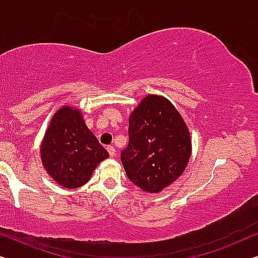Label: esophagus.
<instances>
[{
    "label": "esophagus",
    "instance_id": "esophagus-1",
    "mask_svg": "<svg viewBox=\"0 0 258 258\" xmlns=\"http://www.w3.org/2000/svg\"><path fill=\"white\" fill-rule=\"evenodd\" d=\"M107 152H109L111 157L116 156V148H114L113 146H109V147H107Z\"/></svg>",
    "mask_w": 258,
    "mask_h": 258
}]
</instances>
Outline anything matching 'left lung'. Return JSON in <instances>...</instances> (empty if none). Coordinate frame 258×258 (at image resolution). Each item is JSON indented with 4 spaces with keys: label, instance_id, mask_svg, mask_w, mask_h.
I'll return each mask as SVG.
<instances>
[{
    "label": "left lung",
    "instance_id": "left-lung-1",
    "mask_svg": "<svg viewBox=\"0 0 258 258\" xmlns=\"http://www.w3.org/2000/svg\"><path fill=\"white\" fill-rule=\"evenodd\" d=\"M128 122V146L120 155L126 175L142 191L161 192L189 163V128L169 99L152 94L141 99Z\"/></svg>",
    "mask_w": 258,
    "mask_h": 258
}]
</instances>
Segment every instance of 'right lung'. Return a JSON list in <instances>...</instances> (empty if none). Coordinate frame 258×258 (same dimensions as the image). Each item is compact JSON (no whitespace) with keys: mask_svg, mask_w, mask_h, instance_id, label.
Wrapping results in <instances>:
<instances>
[{"mask_svg":"<svg viewBox=\"0 0 258 258\" xmlns=\"http://www.w3.org/2000/svg\"><path fill=\"white\" fill-rule=\"evenodd\" d=\"M40 157L49 177L66 189H76L90 179L109 153L88 128L81 110L64 105L49 121Z\"/></svg>","mask_w":258,"mask_h":258,"instance_id":"obj_1","label":"right lung"}]
</instances>
